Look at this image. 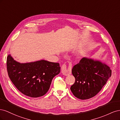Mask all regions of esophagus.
Masks as SVG:
<instances>
[{
  "mask_svg": "<svg viewBox=\"0 0 120 120\" xmlns=\"http://www.w3.org/2000/svg\"><path fill=\"white\" fill-rule=\"evenodd\" d=\"M61 70L62 74L65 75H68L71 74V64L70 67L68 68L66 64H63L61 68Z\"/></svg>",
  "mask_w": 120,
  "mask_h": 120,
  "instance_id": "esophagus-1",
  "label": "esophagus"
}]
</instances>
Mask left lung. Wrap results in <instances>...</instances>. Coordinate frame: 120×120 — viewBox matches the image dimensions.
Wrapping results in <instances>:
<instances>
[{
  "mask_svg": "<svg viewBox=\"0 0 120 120\" xmlns=\"http://www.w3.org/2000/svg\"><path fill=\"white\" fill-rule=\"evenodd\" d=\"M72 74L75 82L71 86L73 95L78 99H90L99 93L111 76L110 68L101 61L83 57L74 66Z\"/></svg>",
  "mask_w": 120,
  "mask_h": 120,
  "instance_id": "left-lung-1",
  "label": "left lung"
}]
</instances>
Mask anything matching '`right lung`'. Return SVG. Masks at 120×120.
I'll list each match as a JSON object with an SVG mask.
<instances>
[{"label": "right lung", "instance_id": "obj_1", "mask_svg": "<svg viewBox=\"0 0 120 120\" xmlns=\"http://www.w3.org/2000/svg\"><path fill=\"white\" fill-rule=\"evenodd\" d=\"M7 70L13 85L24 95L41 97L48 92L53 78L59 74V63L45 60L20 63L10 54L7 57Z\"/></svg>", "mask_w": 120, "mask_h": 120}]
</instances>
